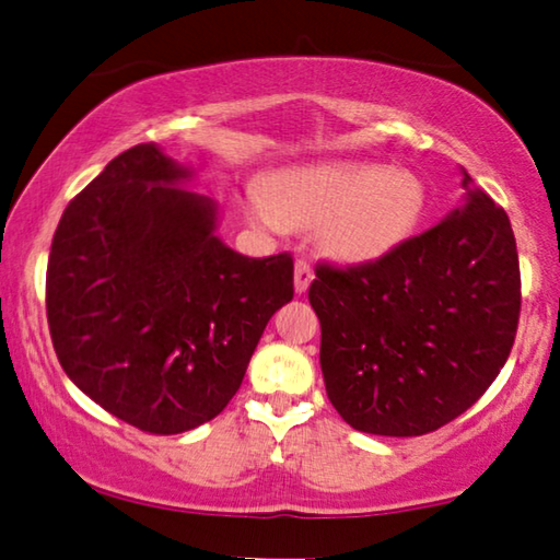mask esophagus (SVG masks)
<instances>
[{"instance_id":"34e87169","label":"esophagus","mask_w":560,"mask_h":560,"mask_svg":"<svg viewBox=\"0 0 560 560\" xmlns=\"http://www.w3.org/2000/svg\"><path fill=\"white\" fill-rule=\"evenodd\" d=\"M312 278H315V272H312V265L307 260H298L295 262V292L302 295V292H307Z\"/></svg>"}]
</instances>
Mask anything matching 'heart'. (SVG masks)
<instances>
[{"label":"heart","mask_w":560,"mask_h":560,"mask_svg":"<svg viewBox=\"0 0 560 560\" xmlns=\"http://www.w3.org/2000/svg\"><path fill=\"white\" fill-rule=\"evenodd\" d=\"M423 209L425 189L413 174L371 162L305 166L248 191V213L262 229L319 225L325 250L351 262L394 250L413 233Z\"/></svg>","instance_id":"heart-1"}]
</instances>
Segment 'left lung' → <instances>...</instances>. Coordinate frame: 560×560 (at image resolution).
<instances>
[{"label":"left lung","mask_w":560,"mask_h":560,"mask_svg":"<svg viewBox=\"0 0 560 560\" xmlns=\"http://www.w3.org/2000/svg\"><path fill=\"white\" fill-rule=\"evenodd\" d=\"M467 203L376 260L319 262L310 305L331 406L371 435L447 425L514 347L522 272L509 215L465 172Z\"/></svg>","instance_id":"1"}]
</instances>
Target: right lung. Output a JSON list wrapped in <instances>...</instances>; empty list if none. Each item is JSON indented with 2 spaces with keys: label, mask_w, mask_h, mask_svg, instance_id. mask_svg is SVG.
Wrapping results in <instances>:
<instances>
[{
  "label": "right lung",
  "mask_w": 560,
  "mask_h": 560,
  "mask_svg": "<svg viewBox=\"0 0 560 560\" xmlns=\"http://www.w3.org/2000/svg\"><path fill=\"white\" fill-rule=\"evenodd\" d=\"M135 144L66 206L46 268L48 331L68 378L150 435L206 423L241 388L270 317L295 295L290 253L215 238V206Z\"/></svg>",
  "instance_id": "right-lung-1"
}]
</instances>
